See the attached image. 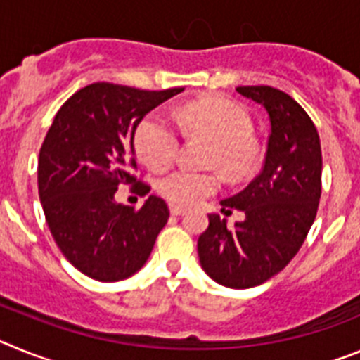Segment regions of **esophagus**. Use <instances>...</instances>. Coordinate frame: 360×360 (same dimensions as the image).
<instances>
[{"mask_svg":"<svg viewBox=\"0 0 360 360\" xmlns=\"http://www.w3.org/2000/svg\"><path fill=\"white\" fill-rule=\"evenodd\" d=\"M169 212L173 216H182V214H186V209L178 207V205H169Z\"/></svg>","mask_w":360,"mask_h":360,"instance_id":"1","label":"esophagus"}]
</instances>
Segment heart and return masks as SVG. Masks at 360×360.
<instances>
[{"mask_svg":"<svg viewBox=\"0 0 360 360\" xmlns=\"http://www.w3.org/2000/svg\"><path fill=\"white\" fill-rule=\"evenodd\" d=\"M184 131L209 142L205 165H214L227 178L249 174L257 164V148L252 141L249 113L227 98H209L191 104L178 115ZM136 157L146 167L162 171L173 164L178 136L171 124L160 115L146 117L135 131ZM218 187V176L211 171L176 169L164 176L158 191L174 205H196Z\"/></svg>","mask_w":360,"mask_h":360,"instance_id":"heart-1","label":"heart"}]
</instances>
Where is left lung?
Returning <instances> with one entry per match:
<instances>
[{
    "mask_svg": "<svg viewBox=\"0 0 360 360\" xmlns=\"http://www.w3.org/2000/svg\"><path fill=\"white\" fill-rule=\"evenodd\" d=\"M241 97L263 106L270 122L262 173L221 211L238 209L243 221L209 214L198 238L200 265L227 288H252L279 274L299 252L321 198V142L307 111L285 91L270 86H240Z\"/></svg>",
    "mask_w": 360,
    "mask_h": 360,
    "instance_id": "1",
    "label": "left lung"
}]
</instances>
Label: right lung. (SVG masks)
<instances>
[{"instance_id":"1","label":"right lung","mask_w":360,"mask_h":360,"mask_svg":"<svg viewBox=\"0 0 360 360\" xmlns=\"http://www.w3.org/2000/svg\"><path fill=\"white\" fill-rule=\"evenodd\" d=\"M182 91L94 82L57 111L39 151V200L57 247L88 278L120 281L151 256L169 209L151 195L133 211L115 202V193L120 184L135 182L129 171L136 165V126ZM136 187L149 193L144 184Z\"/></svg>"}]
</instances>
